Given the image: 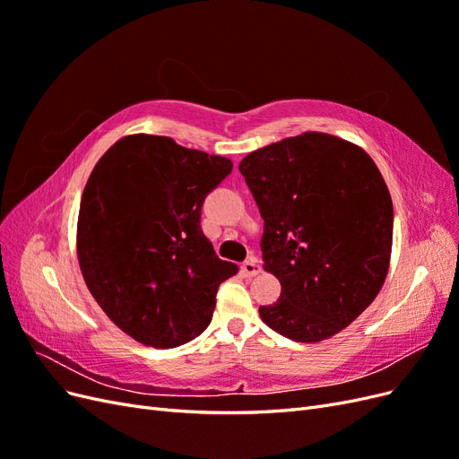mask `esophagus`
Wrapping results in <instances>:
<instances>
[{
	"label": "esophagus",
	"instance_id": "34e87169",
	"mask_svg": "<svg viewBox=\"0 0 459 459\" xmlns=\"http://www.w3.org/2000/svg\"><path fill=\"white\" fill-rule=\"evenodd\" d=\"M241 270H243V275H245V277H255V275H258V273L262 272L260 264H258V258H255V256L248 258L247 262H243Z\"/></svg>",
	"mask_w": 459,
	"mask_h": 459
}]
</instances>
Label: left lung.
Here are the masks:
<instances>
[{
    "label": "left lung",
    "instance_id": "obj_1",
    "mask_svg": "<svg viewBox=\"0 0 459 459\" xmlns=\"http://www.w3.org/2000/svg\"><path fill=\"white\" fill-rule=\"evenodd\" d=\"M239 170L264 220V270L281 299L260 307L280 335H337L379 295L393 251V201L368 152L324 132L256 149Z\"/></svg>",
    "mask_w": 459,
    "mask_h": 459
}]
</instances>
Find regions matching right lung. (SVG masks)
Segmentation results:
<instances>
[{
  "mask_svg": "<svg viewBox=\"0 0 459 459\" xmlns=\"http://www.w3.org/2000/svg\"><path fill=\"white\" fill-rule=\"evenodd\" d=\"M233 169L226 157L132 134L97 160L82 193L76 253L90 293L126 335L155 349L199 337L220 283L239 268L220 260L201 208Z\"/></svg>",
  "mask_w": 459,
  "mask_h": 459,
  "instance_id": "add662e5",
  "label": "right lung"
}]
</instances>
